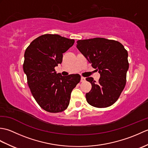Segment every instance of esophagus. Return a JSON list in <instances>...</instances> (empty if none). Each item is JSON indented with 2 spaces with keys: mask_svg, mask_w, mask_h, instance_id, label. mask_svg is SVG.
I'll return each instance as SVG.
<instances>
[{
  "mask_svg": "<svg viewBox=\"0 0 148 148\" xmlns=\"http://www.w3.org/2000/svg\"><path fill=\"white\" fill-rule=\"evenodd\" d=\"M85 80H86V79H85V77H81V82H84V81H85Z\"/></svg>",
  "mask_w": 148,
  "mask_h": 148,
  "instance_id": "esophagus-1",
  "label": "esophagus"
}]
</instances>
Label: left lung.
Masks as SVG:
<instances>
[{
  "label": "left lung",
  "instance_id": "1",
  "mask_svg": "<svg viewBox=\"0 0 148 148\" xmlns=\"http://www.w3.org/2000/svg\"><path fill=\"white\" fill-rule=\"evenodd\" d=\"M77 48L100 74L99 82L93 77L86 78L92 84V90L86 94V101L98 108L112 106L126 84L127 51L118 41L100 37L78 40Z\"/></svg>",
  "mask_w": 148,
  "mask_h": 148
}]
</instances>
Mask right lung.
I'll return each mask as SVG.
<instances>
[{
	"label": "right lung",
	"instance_id": "1",
	"mask_svg": "<svg viewBox=\"0 0 148 148\" xmlns=\"http://www.w3.org/2000/svg\"><path fill=\"white\" fill-rule=\"evenodd\" d=\"M74 43V39L57 34H45L34 39L25 52L23 68L28 85L36 101L48 112L67 109L72 91L81 80L79 74L62 76L55 69Z\"/></svg>",
	"mask_w": 148,
	"mask_h": 148
}]
</instances>
